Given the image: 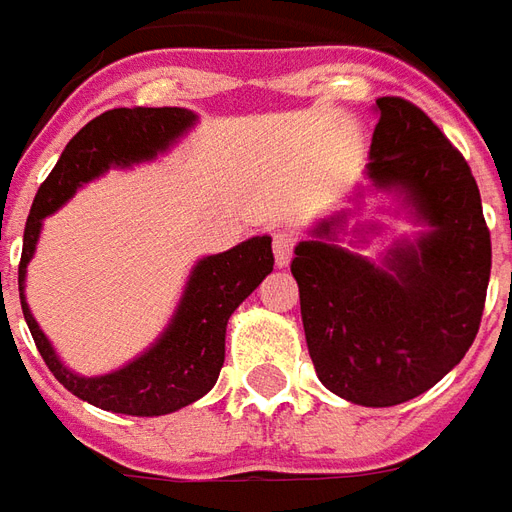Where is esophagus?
<instances>
[{"label": "esophagus", "instance_id": "esophagus-1", "mask_svg": "<svg viewBox=\"0 0 512 512\" xmlns=\"http://www.w3.org/2000/svg\"><path fill=\"white\" fill-rule=\"evenodd\" d=\"M271 244H274V260L279 268H285L293 257V246H296V233L293 230H277L271 235Z\"/></svg>", "mask_w": 512, "mask_h": 512}]
</instances>
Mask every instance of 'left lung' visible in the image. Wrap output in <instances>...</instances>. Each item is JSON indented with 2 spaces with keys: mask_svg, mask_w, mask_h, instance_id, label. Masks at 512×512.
Here are the masks:
<instances>
[{
  "mask_svg": "<svg viewBox=\"0 0 512 512\" xmlns=\"http://www.w3.org/2000/svg\"><path fill=\"white\" fill-rule=\"evenodd\" d=\"M367 175L403 189L433 227L386 268L323 241L340 216L293 257L301 321L315 373L359 406H397L458 365L483 321L491 233L472 169L441 128L406 98H378Z\"/></svg>",
  "mask_w": 512,
  "mask_h": 512,
  "instance_id": "1",
  "label": "left lung"
}]
</instances>
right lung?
<instances>
[{"label":"right lung","mask_w":512,"mask_h":512,"mask_svg":"<svg viewBox=\"0 0 512 512\" xmlns=\"http://www.w3.org/2000/svg\"><path fill=\"white\" fill-rule=\"evenodd\" d=\"M191 123L194 115L178 106H120L98 115L65 145L49 178L40 183L27 216L24 249L18 263V293L32 340L38 345L46 367L68 392L104 411L158 417L200 400L216 384L224 365V329L230 315L274 268L268 235H257L233 246L230 252L200 260L191 271L186 296L164 337L145 356L109 376L82 378L65 370L57 354L51 351L46 334L38 329L24 301V274L38 244L43 216L57 211L82 183L101 175L112 164L153 158Z\"/></svg>","instance_id":"obj_1"}]
</instances>
